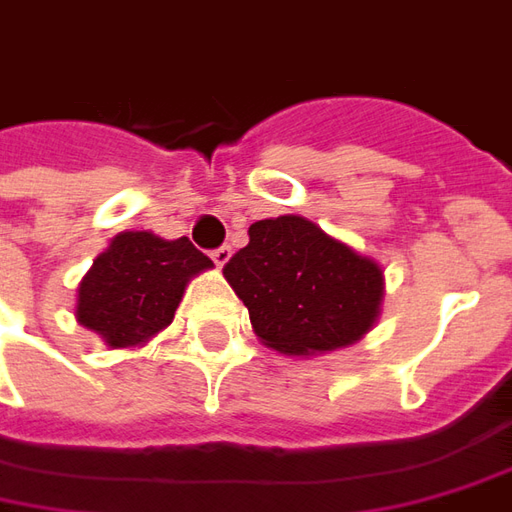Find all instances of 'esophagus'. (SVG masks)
<instances>
[{
	"label": "esophagus",
	"mask_w": 512,
	"mask_h": 512,
	"mask_svg": "<svg viewBox=\"0 0 512 512\" xmlns=\"http://www.w3.org/2000/svg\"><path fill=\"white\" fill-rule=\"evenodd\" d=\"M230 255H232L230 246H219V249H213V252H210V257H213V263H216V266H224V263L230 260Z\"/></svg>",
	"instance_id": "1"
}]
</instances>
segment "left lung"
<instances>
[{
    "label": "left lung",
    "mask_w": 512,
    "mask_h": 512,
    "mask_svg": "<svg viewBox=\"0 0 512 512\" xmlns=\"http://www.w3.org/2000/svg\"><path fill=\"white\" fill-rule=\"evenodd\" d=\"M224 277L257 338L282 355L349 346L380 313L382 268L302 216L255 221Z\"/></svg>",
    "instance_id": "8db88e82"
}]
</instances>
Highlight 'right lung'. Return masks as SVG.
Masks as SVG:
<instances>
[{
  "instance_id": "add662e5",
  "label": "right lung",
  "mask_w": 512,
  "mask_h": 512,
  "mask_svg": "<svg viewBox=\"0 0 512 512\" xmlns=\"http://www.w3.org/2000/svg\"><path fill=\"white\" fill-rule=\"evenodd\" d=\"M213 266L188 238L121 232L77 291V321L107 346H138L169 327L188 280Z\"/></svg>"
}]
</instances>
